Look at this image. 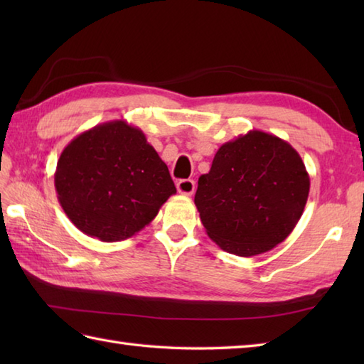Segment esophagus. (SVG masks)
<instances>
[{"mask_svg":"<svg viewBox=\"0 0 364 364\" xmlns=\"http://www.w3.org/2000/svg\"><path fill=\"white\" fill-rule=\"evenodd\" d=\"M176 189L183 196H192L196 191L194 180H180L176 183Z\"/></svg>","mask_w":364,"mask_h":364,"instance_id":"esophagus-1","label":"esophagus"}]
</instances>
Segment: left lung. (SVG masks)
I'll use <instances>...</instances> for the list:
<instances>
[{
	"mask_svg": "<svg viewBox=\"0 0 364 364\" xmlns=\"http://www.w3.org/2000/svg\"><path fill=\"white\" fill-rule=\"evenodd\" d=\"M308 194L300 154L283 139L252 129L218 150L210 172L198 178L194 202L222 250L255 257L291 235Z\"/></svg>",
	"mask_w": 364,
	"mask_h": 364,
	"instance_id": "obj_1",
	"label": "left lung"
}]
</instances>
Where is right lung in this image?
Instances as JSON below:
<instances>
[{
	"instance_id": "1",
	"label": "right lung",
	"mask_w": 364,
	"mask_h": 364,
	"mask_svg": "<svg viewBox=\"0 0 364 364\" xmlns=\"http://www.w3.org/2000/svg\"><path fill=\"white\" fill-rule=\"evenodd\" d=\"M54 188L73 225L103 242L136 235L176 192L166 162L125 120L76 136L60 153Z\"/></svg>"
}]
</instances>
